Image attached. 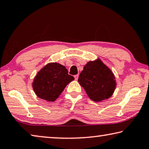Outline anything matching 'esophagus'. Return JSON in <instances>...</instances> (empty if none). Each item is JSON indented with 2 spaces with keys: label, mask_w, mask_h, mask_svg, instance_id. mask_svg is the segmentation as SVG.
<instances>
[{
  "label": "esophagus",
  "mask_w": 149,
  "mask_h": 149,
  "mask_svg": "<svg viewBox=\"0 0 149 149\" xmlns=\"http://www.w3.org/2000/svg\"><path fill=\"white\" fill-rule=\"evenodd\" d=\"M79 74H76V75H74V79H75V80H78V79H79Z\"/></svg>",
  "instance_id": "obj_1"
}]
</instances>
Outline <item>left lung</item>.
<instances>
[{"mask_svg": "<svg viewBox=\"0 0 149 149\" xmlns=\"http://www.w3.org/2000/svg\"><path fill=\"white\" fill-rule=\"evenodd\" d=\"M78 82L94 102H102L113 95L116 80L112 70L100 58L90 61L80 72Z\"/></svg>", "mask_w": 149, "mask_h": 149, "instance_id": "1", "label": "left lung"}]
</instances>
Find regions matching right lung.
Here are the masks:
<instances>
[{"instance_id": "right-lung-1", "label": "right lung", "mask_w": 149, "mask_h": 149, "mask_svg": "<svg viewBox=\"0 0 149 149\" xmlns=\"http://www.w3.org/2000/svg\"><path fill=\"white\" fill-rule=\"evenodd\" d=\"M74 80L68 74L65 66L58 63H49L41 68L34 77L32 88L40 99L54 102L57 99L67 85Z\"/></svg>"}]
</instances>
